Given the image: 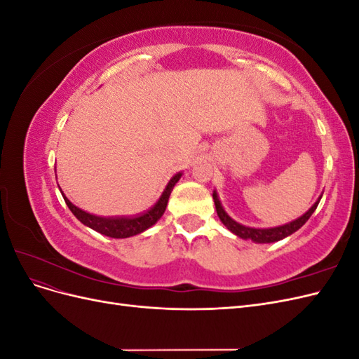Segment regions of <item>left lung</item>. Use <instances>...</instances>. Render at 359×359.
<instances>
[{
  "mask_svg": "<svg viewBox=\"0 0 359 359\" xmlns=\"http://www.w3.org/2000/svg\"><path fill=\"white\" fill-rule=\"evenodd\" d=\"M212 199L215 203V210H217V215H219L220 222L229 229L232 233H235L236 236L243 238V240H252L256 244H268V243H277L280 240H283V238L292 235L293 232H297L298 229L306 224V222L310 219L311 214L316 211L318 205L322 199V194L319 196V199L313 203L311 208L306 212L302 214L301 217H298L297 220H293L290 223H286L283 226H277V227H269V229H259V227H248L244 226L241 223L235 222L232 217L224 211V208L222 206V202L219 199V194L214 190L212 191Z\"/></svg>",
  "mask_w": 359,
  "mask_h": 359,
  "instance_id": "obj_1",
  "label": "left lung"
}]
</instances>
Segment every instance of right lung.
Wrapping results in <instances>:
<instances>
[{"instance_id": "right-lung-1", "label": "right lung", "mask_w": 359, "mask_h": 359, "mask_svg": "<svg viewBox=\"0 0 359 359\" xmlns=\"http://www.w3.org/2000/svg\"><path fill=\"white\" fill-rule=\"evenodd\" d=\"M182 177V172H178L177 175H173L170 178V181L168 182L166 189L163 190L160 199L156 202V205L153 208L148 210L147 212L136 215V217H100V215H94L86 212L78 206L73 205L67 198L66 194H62L64 201H66L67 206L70 208V211L74 214L76 219H78L81 223H83L85 226L91 227L93 231L99 232L102 235L111 236V238H128V236H135L137 233H142L147 229H149L151 226H154L160 219L161 215L165 214L166 206H168V201L170 193L175 187V184L180 181V178ZM61 190V189H60Z\"/></svg>"}]
</instances>
